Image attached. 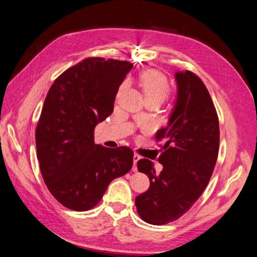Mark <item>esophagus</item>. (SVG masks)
Listing matches in <instances>:
<instances>
[{
	"instance_id": "obj_1",
	"label": "esophagus",
	"mask_w": 257,
	"mask_h": 257,
	"mask_svg": "<svg viewBox=\"0 0 257 257\" xmlns=\"http://www.w3.org/2000/svg\"><path fill=\"white\" fill-rule=\"evenodd\" d=\"M134 167H133V170H134V172H136V170H137V162L139 161V160H141V157H139V155L138 154H135L134 155Z\"/></svg>"
}]
</instances>
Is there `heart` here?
<instances>
[{
  "instance_id": "b5f03b06",
  "label": "heart",
  "mask_w": 257,
  "mask_h": 257,
  "mask_svg": "<svg viewBox=\"0 0 257 257\" xmlns=\"http://www.w3.org/2000/svg\"><path fill=\"white\" fill-rule=\"evenodd\" d=\"M141 84L146 98L161 97L164 99L169 92L167 78L158 71L145 72L141 76ZM125 83H123L120 90L125 88Z\"/></svg>"
}]
</instances>
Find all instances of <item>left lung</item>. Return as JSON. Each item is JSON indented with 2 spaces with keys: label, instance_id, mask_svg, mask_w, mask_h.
I'll return each instance as SVG.
<instances>
[{
  "label": "left lung",
  "instance_id": "8db88e82",
  "mask_svg": "<svg viewBox=\"0 0 257 257\" xmlns=\"http://www.w3.org/2000/svg\"><path fill=\"white\" fill-rule=\"evenodd\" d=\"M177 97L167 126L157 132L164 139L155 173L153 163L137 162L150 186L135 199L142 219L153 225L173 222L200 197L211 178L219 153V119L211 96L199 77L190 71L177 72Z\"/></svg>",
  "mask_w": 257,
  "mask_h": 257
}]
</instances>
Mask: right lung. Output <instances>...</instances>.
Here are the masks:
<instances>
[{"label": "right lung", "instance_id": "right-lung-1", "mask_svg": "<svg viewBox=\"0 0 257 257\" xmlns=\"http://www.w3.org/2000/svg\"><path fill=\"white\" fill-rule=\"evenodd\" d=\"M132 67L127 61L84 59L60 75L45 98L35 132L37 159L52 196L68 209L96 206L113 179L133 166L130 148L94 143V128L112 113Z\"/></svg>", "mask_w": 257, "mask_h": 257}]
</instances>
